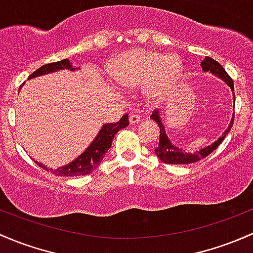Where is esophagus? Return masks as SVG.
<instances>
[{
  "label": "esophagus",
  "mask_w": 253,
  "mask_h": 253,
  "mask_svg": "<svg viewBox=\"0 0 253 253\" xmlns=\"http://www.w3.org/2000/svg\"><path fill=\"white\" fill-rule=\"evenodd\" d=\"M140 121H142V116H140L139 114H132V115L129 116V124L131 125H135Z\"/></svg>",
  "instance_id": "34e87169"
}]
</instances>
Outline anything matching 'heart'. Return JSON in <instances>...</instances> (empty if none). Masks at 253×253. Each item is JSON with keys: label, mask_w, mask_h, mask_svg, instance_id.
Segmentation results:
<instances>
[{"label": "heart", "mask_w": 253, "mask_h": 253, "mask_svg": "<svg viewBox=\"0 0 253 253\" xmlns=\"http://www.w3.org/2000/svg\"><path fill=\"white\" fill-rule=\"evenodd\" d=\"M180 65L174 58L160 53L137 49L125 53L111 66V75L125 86H137L147 80L150 94L159 95L179 76Z\"/></svg>", "instance_id": "heart-1"}]
</instances>
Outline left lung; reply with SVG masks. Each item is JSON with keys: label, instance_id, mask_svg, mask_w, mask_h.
I'll list each match as a JSON object with an SVG mask.
<instances>
[{"label": "left lung", "instance_id": "obj_1", "mask_svg": "<svg viewBox=\"0 0 253 253\" xmlns=\"http://www.w3.org/2000/svg\"><path fill=\"white\" fill-rule=\"evenodd\" d=\"M201 66H203L204 71H210V73L217 75L218 78L224 80V81L227 82L230 87H232V89H234V82H233L232 78L228 75L227 71L224 70V68H223L219 63L216 62V60L212 59L211 57H205L203 63H201ZM234 97H235V94H234ZM234 115H235V114H234ZM150 118L153 120H155V121L158 122L159 127H160V140H159V145L154 149V151H155L156 156H158V158L160 159L162 162H165V164H173V165L194 164V162H196V161L201 160V159H205L206 156H209L212 151L216 150V149L219 147V144L223 142V139L227 137L228 132L230 131V128H232L233 124H234V116H233L229 127H228L227 131L222 134V137H220L219 139L216 140V142H214L212 145H210V147L201 149L200 151H196L195 154H189V153H184L182 149L174 147V145L169 142V139L167 138L166 131H165L164 125H162L161 120H160V118H159L158 111L154 110L153 115H151Z\"/></svg>", "mask_w": 253, "mask_h": 253}]
</instances>
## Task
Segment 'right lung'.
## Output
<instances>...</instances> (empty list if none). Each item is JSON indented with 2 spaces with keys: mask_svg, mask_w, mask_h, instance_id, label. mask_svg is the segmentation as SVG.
<instances>
[{
  "mask_svg": "<svg viewBox=\"0 0 253 253\" xmlns=\"http://www.w3.org/2000/svg\"><path fill=\"white\" fill-rule=\"evenodd\" d=\"M62 69H69V70H74L73 63L69 62V59H63L59 62L49 63L46 65H42L41 68L37 69L36 71H34L29 78L33 79L36 76L44 75V74L53 73V71L62 70ZM129 125L128 121V115H124L120 121L115 122V124H106L102 127L100 132L98 133L95 139L93 140L88 148L79 156L78 159H75L71 164L66 165V166L60 167V169H52L50 172H53V174L55 175H63V177H76V175H84L89 174L91 172L94 171L98 167V165L100 164L104 158L105 153L109 150L111 147V143H113L114 135H115L120 129L125 128ZM41 169H46L47 172L49 171L44 165L39 164Z\"/></svg>",
  "mask_w": 253,
  "mask_h": 253,
  "instance_id": "1",
  "label": "right lung"
}]
</instances>
